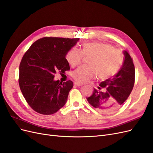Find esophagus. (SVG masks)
Listing matches in <instances>:
<instances>
[{
    "label": "esophagus",
    "instance_id": "34e87169",
    "mask_svg": "<svg viewBox=\"0 0 153 153\" xmlns=\"http://www.w3.org/2000/svg\"><path fill=\"white\" fill-rule=\"evenodd\" d=\"M74 84H75L76 86H78V87H80V86L83 85L82 84H81V83L78 82H74Z\"/></svg>",
    "mask_w": 153,
    "mask_h": 153
}]
</instances>
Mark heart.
Here are the masks:
<instances>
[{"mask_svg":"<svg viewBox=\"0 0 153 153\" xmlns=\"http://www.w3.org/2000/svg\"><path fill=\"white\" fill-rule=\"evenodd\" d=\"M85 57H92L90 66H81L72 72L71 76L75 80L84 83L95 76L96 72L101 78L115 75L122 64V55L112 45L100 42L85 43L82 50L73 48L66 55V60L73 67L81 63ZM96 71L95 72V71Z\"/></svg>","mask_w":153,"mask_h":153,"instance_id":"heart-1","label":"heart"}]
</instances>
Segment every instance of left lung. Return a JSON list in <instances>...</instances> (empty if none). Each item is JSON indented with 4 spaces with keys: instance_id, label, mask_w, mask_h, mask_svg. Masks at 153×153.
Returning a JSON list of instances; mask_svg holds the SVG:
<instances>
[{
    "instance_id": "obj_1",
    "label": "left lung",
    "mask_w": 153,
    "mask_h": 153,
    "mask_svg": "<svg viewBox=\"0 0 153 153\" xmlns=\"http://www.w3.org/2000/svg\"><path fill=\"white\" fill-rule=\"evenodd\" d=\"M124 62L118 72L112 78L101 82L87 100L102 112H112L123 105L131 94L135 83V69L133 60L124 50Z\"/></svg>"
}]
</instances>
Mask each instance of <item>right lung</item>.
Returning <instances> with one entry per match:
<instances>
[{
    "mask_svg": "<svg viewBox=\"0 0 153 153\" xmlns=\"http://www.w3.org/2000/svg\"><path fill=\"white\" fill-rule=\"evenodd\" d=\"M79 38H43L24 54L19 68V85L30 107L41 114H55L67 102L73 87L71 80H55V74L69 70L66 59Z\"/></svg>",
    "mask_w": 153,
    "mask_h": 153,
    "instance_id": "1",
    "label": "right lung"
}]
</instances>
